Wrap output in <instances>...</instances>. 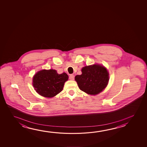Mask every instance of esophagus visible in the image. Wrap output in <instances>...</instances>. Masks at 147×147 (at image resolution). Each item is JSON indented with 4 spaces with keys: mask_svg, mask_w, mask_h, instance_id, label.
Returning <instances> with one entry per match:
<instances>
[{
    "mask_svg": "<svg viewBox=\"0 0 147 147\" xmlns=\"http://www.w3.org/2000/svg\"><path fill=\"white\" fill-rule=\"evenodd\" d=\"M69 79L72 80H74V75L73 74L70 75V76H69Z\"/></svg>",
    "mask_w": 147,
    "mask_h": 147,
    "instance_id": "esophagus-1",
    "label": "esophagus"
}]
</instances>
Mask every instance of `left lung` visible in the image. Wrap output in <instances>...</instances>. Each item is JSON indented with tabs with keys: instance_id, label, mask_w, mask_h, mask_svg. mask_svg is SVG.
I'll list each match as a JSON object with an SVG mask.
<instances>
[{
	"instance_id": "1",
	"label": "left lung",
	"mask_w": 147,
	"mask_h": 147,
	"mask_svg": "<svg viewBox=\"0 0 147 147\" xmlns=\"http://www.w3.org/2000/svg\"><path fill=\"white\" fill-rule=\"evenodd\" d=\"M82 74L75 77L80 89L90 95H96L107 86L109 80V73L106 68L99 65L86 66Z\"/></svg>"
}]
</instances>
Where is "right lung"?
<instances>
[{
  "mask_svg": "<svg viewBox=\"0 0 147 147\" xmlns=\"http://www.w3.org/2000/svg\"><path fill=\"white\" fill-rule=\"evenodd\" d=\"M69 76L65 73L58 74L55 70H41L34 75L33 86L41 96L53 97L63 90Z\"/></svg>",
  "mask_w": 147,
  "mask_h": 147,
  "instance_id": "1",
  "label": "right lung"
}]
</instances>
